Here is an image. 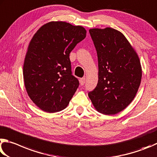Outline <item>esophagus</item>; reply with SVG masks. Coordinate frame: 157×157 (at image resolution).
I'll list each match as a JSON object with an SVG mask.
<instances>
[{"label": "esophagus", "instance_id": "34e87169", "mask_svg": "<svg viewBox=\"0 0 157 157\" xmlns=\"http://www.w3.org/2000/svg\"><path fill=\"white\" fill-rule=\"evenodd\" d=\"M85 83H86V78H82L80 79V84L81 86H83Z\"/></svg>", "mask_w": 157, "mask_h": 157}]
</instances>
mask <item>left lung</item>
Instances as JSON below:
<instances>
[{"label": "left lung", "instance_id": "left-lung-1", "mask_svg": "<svg viewBox=\"0 0 157 157\" xmlns=\"http://www.w3.org/2000/svg\"><path fill=\"white\" fill-rule=\"evenodd\" d=\"M89 32L97 52L98 80L88 96L98 112L116 114L130 105L138 91L142 77L139 58L118 30L106 27Z\"/></svg>", "mask_w": 157, "mask_h": 157}]
</instances>
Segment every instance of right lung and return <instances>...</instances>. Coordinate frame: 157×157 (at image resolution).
I'll return each mask as SVG.
<instances>
[{
  "label": "right lung",
  "instance_id": "1",
  "mask_svg": "<svg viewBox=\"0 0 157 157\" xmlns=\"http://www.w3.org/2000/svg\"><path fill=\"white\" fill-rule=\"evenodd\" d=\"M86 33L82 26L52 21L30 40L23 64L24 83L29 98L43 111L63 110L76 92L79 82L71 75L70 53Z\"/></svg>",
  "mask_w": 157,
  "mask_h": 157
}]
</instances>
